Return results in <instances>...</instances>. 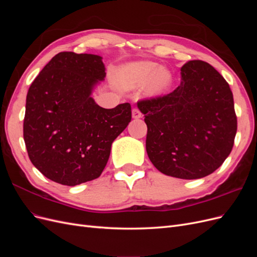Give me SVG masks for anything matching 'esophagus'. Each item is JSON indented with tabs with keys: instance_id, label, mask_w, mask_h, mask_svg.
Masks as SVG:
<instances>
[{
	"instance_id": "obj_1",
	"label": "esophagus",
	"mask_w": 257,
	"mask_h": 257,
	"mask_svg": "<svg viewBox=\"0 0 257 257\" xmlns=\"http://www.w3.org/2000/svg\"><path fill=\"white\" fill-rule=\"evenodd\" d=\"M132 114H133V118L134 119H139V118H142V112L139 111V109L138 108H133V110H132Z\"/></svg>"
}]
</instances>
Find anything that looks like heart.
I'll return each instance as SVG.
<instances>
[{"label": "heart", "instance_id": "heart-1", "mask_svg": "<svg viewBox=\"0 0 257 257\" xmlns=\"http://www.w3.org/2000/svg\"><path fill=\"white\" fill-rule=\"evenodd\" d=\"M172 74L166 68L149 61L133 62L120 69V84L125 89H135L147 83L149 95H162L172 84Z\"/></svg>", "mask_w": 257, "mask_h": 257}]
</instances>
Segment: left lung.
Returning a JSON list of instances; mask_svg holds the SVG:
<instances>
[{"instance_id": "8db88e82", "label": "left lung", "mask_w": 257, "mask_h": 257, "mask_svg": "<svg viewBox=\"0 0 257 257\" xmlns=\"http://www.w3.org/2000/svg\"><path fill=\"white\" fill-rule=\"evenodd\" d=\"M137 106L148 127V157L164 175L186 180L206 177L232 149L234 97L227 81L207 62H186L176 90L139 100Z\"/></svg>"}]
</instances>
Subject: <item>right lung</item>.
<instances>
[{"instance_id":"add662e5","label":"right lung","mask_w":257,"mask_h":257,"mask_svg":"<svg viewBox=\"0 0 257 257\" xmlns=\"http://www.w3.org/2000/svg\"><path fill=\"white\" fill-rule=\"evenodd\" d=\"M105 76L102 57L65 51L31 84L23 138L32 164L50 180L74 186L98 178L131 122L130 103L105 109L91 97Z\"/></svg>"}]
</instances>
